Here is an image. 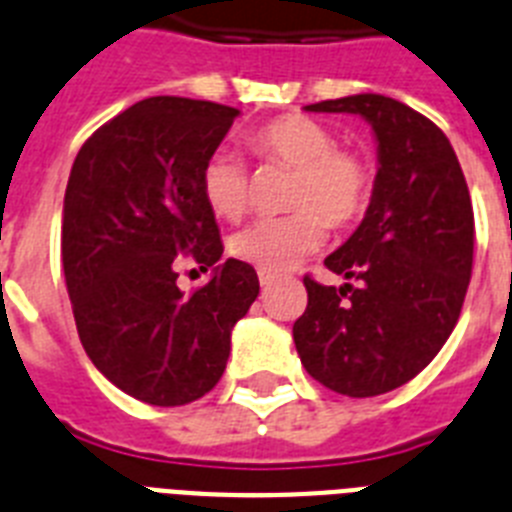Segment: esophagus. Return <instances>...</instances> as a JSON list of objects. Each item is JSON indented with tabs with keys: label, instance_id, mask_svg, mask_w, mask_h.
I'll list each match as a JSON object with an SVG mask.
<instances>
[{
	"label": "esophagus",
	"instance_id": "esophagus-1",
	"mask_svg": "<svg viewBox=\"0 0 512 512\" xmlns=\"http://www.w3.org/2000/svg\"><path fill=\"white\" fill-rule=\"evenodd\" d=\"M257 278H260V283H263V286H270V283L276 281V273H270V270H257Z\"/></svg>",
	"mask_w": 512,
	"mask_h": 512
}]
</instances>
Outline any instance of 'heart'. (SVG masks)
<instances>
[{"label":"heart","mask_w":512,"mask_h":512,"mask_svg":"<svg viewBox=\"0 0 512 512\" xmlns=\"http://www.w3.org/2000/svg\"><path fill=\"white\" fill-rule=\"evenodd\" d=\"M249 148L265 163L289 166L291 179L286 216L257 218L231 236V252L263 270H286L302 263L325 242V221L349 226L369 203L372 176L359 153L341 148L336 135L309 117L286 114L257 127ZM205 203L216 216L236 221L252 205V179L247 163L231 153H210L200 174Z\"/></svg>","instance_id":"heart-1"}]
</instances>
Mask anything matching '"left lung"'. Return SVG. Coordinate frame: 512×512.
Returning <instances> with one entry per match:
<instances>
[{
	"mask_svg": "<svg viewBox=\"0 0 512 512\" xmlns=\"http://www.w3.org/2000/svg\"><path fill=\"white\" fill-rule=\"evenodd\" d=\"M304 109L359 114L380 166L364 221L325 257L351 283L304 276L296 351L325 388L382 395L419 375L453 333L474 265V208L445 132L406 103L359 93Z\"/></svg>",
	"mask_w": 512,
	"mask_h": 512,
	"instance_id": "1",
	"label": "left lung"
}]
</instances>
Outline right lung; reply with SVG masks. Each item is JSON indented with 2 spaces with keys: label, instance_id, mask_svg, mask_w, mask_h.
<instances>
[{
  "label": "right lung",
  "instance_id": "add662e5",
  "mask_svg": "<svg viewBox=\"0 0 512 512\" xmlns=\"http://www.w3.org/2000/svg\"><path fill=\"white\" fill-rule=\"evenodd\" d=\"M239 109L156 96L98 127L72 163L62 265L77 336L96 369L150 406H184L221 380L231 330L260 294L252 265L223 255L200 174ZM214 276L184 295L178 265Z\"/></svg>",
  "mask_w": 512,
  "mask_h": 512
}]
</instances>
